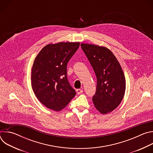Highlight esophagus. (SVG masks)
I'll return each instance as SVG.
<instances>
[{"mask_svg": "<svg viewBox=\"0 0 153 153\" xmlns=\"http://www.w3.org/2000/svg\"><path fill=\"white\" fill-rule=\"evenodd\" d=\"M83 92V90L82 89H77L76 90V93H77V94H80Z\"/></svg>", "mask_w": 153, "mask_h": 153, "instance_id": "34e87169", "label": "esophagus"}]
</instances>
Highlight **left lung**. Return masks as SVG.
Here are the masks:
<instances>
[{
    "instance_id": "left-lung-1",
    "label": "left lung",
    "mask_w": 153,
    "mask_h": 153,
    "mask_svg": "<svg viewBox=\"0 0 153 153\" xmlns=\"http://www.w3.org/2000/svg\"><path fill=\"white\" fill-rule=\"evenodd\" d=\"M82 50L97 77L93 101L102 114L110 113L121 103L125 92V78L118 60L106 47L82 43Z\"/></svg>"
}]
</instances>
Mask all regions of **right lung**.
Wrapping results in <instances>:
<instances>
[{"label":"right lung","instance_id":"add662e5","mask_svg":"<svg viewBox=\"0 0 153 153\" xmlns=\"http://www.w3.org/2000/svg\"><path fill=\"white\" fill-rule=\"evenodd\" d=\"M79 42H60L43 48L31 70V85L39 100L50 110L59 111L76 96L68 77L67 63L77 50Z\"/></svg>","mask_w":153,"mask_h":153}]
</instances>
